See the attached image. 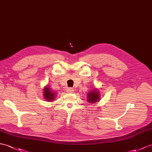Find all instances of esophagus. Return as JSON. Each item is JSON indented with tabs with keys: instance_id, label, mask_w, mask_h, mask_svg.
I'll use <instances>...</instances> for the list:
<instances>
[{
	"instance_id": "obj_1",
	"label": "esophagus",
	"mask_w": 152,
	"mask_h": 152,
	"mask_svg": "<svg viewBox=\"0 0 152 152\" xmlns=\"http://www.w3.org/2000/svg\"><path fill=\"white\" fill-rule=\"evenodd\" d=\"M66 92L67 93H72L73 91H74V89L73 88H72V87H69V88H67V89H66Z\"/></svg>"
}]
</instances>
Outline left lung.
Instances as JSON below:
<instances>
[{"instance_id": "1", "label": "left lung", "mask_w": 152, "mask_h": 152, "mask_svg": "<svg viewBox=\"0 0 152 152\" xmlns=\"http://www.w3.org/2000/svg\"><path fill=\"white\" fill-rule=\"evenodd\" d=\"M100 91L94 89L87 94V101L91 104H94L100 100Z\"/></svg>"}]
</instances>
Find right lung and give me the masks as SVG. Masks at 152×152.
Returning a JSON list of instances; mask_svg holds the SVG:
<instances>
[{
    "label": "right lung",
    "instance_id": "add662e5",
    "mask_svg": "<svg viewBox=\"0 0 152 152\" xmlns=\"http://www.w3.org/2000/svg\"><path fill=\"white\" fill-rule=\"evenodd\" d=\"M43 93V96L46 100H47L48 102H52L54 100V98L56 97V93L54 92H52L50 88L48 87V85L47 87H45L44 88Z\"/></svg>",
    "mask_w": 152,
    "mask_h": 152
}]
</instances>
